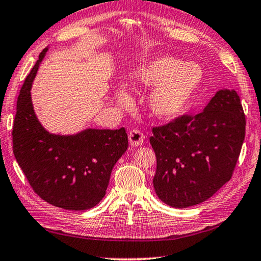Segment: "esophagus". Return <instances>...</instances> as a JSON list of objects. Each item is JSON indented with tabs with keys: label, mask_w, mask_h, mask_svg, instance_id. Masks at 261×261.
Listing matches in <instances>:
<instances>
[{
	"label": "esophagus",
	"mask_w": 261,
	"mask_h": 261,
	"mask_svg": "<svg viewBox=\"0 0 261 261\" xmlns=\"http://www.w3.org/2000/svg\"><path fill=\"white\" fill-rule=\"evenodd\" d=\"M129 142L132 146H139L144 142V135L139 130H131L129 132Z\"/></svg>",
	"instance_id": "34e87169"
}]
</instances>
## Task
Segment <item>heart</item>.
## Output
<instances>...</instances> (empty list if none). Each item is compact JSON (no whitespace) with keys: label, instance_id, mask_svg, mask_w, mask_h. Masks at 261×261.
<instances>
[{"label":"heart","instance_id":"1","mask_svg":"<svg viewBox=\"0 0 261 261\" xmlns=\"http://www.w3.org/2000/svg\"><path fill=\"white\" fill-rule=\"evenodd\" d=\"M203 80V71L193 63L178 58L162 56L142 65L134 73V81L154 89L150 93L149 107L161 118H173L189 106ZM118 100L127 102L125 92L118 93Z\"/></svg>","mask_w":261,"mask_h":261}]
</instances>
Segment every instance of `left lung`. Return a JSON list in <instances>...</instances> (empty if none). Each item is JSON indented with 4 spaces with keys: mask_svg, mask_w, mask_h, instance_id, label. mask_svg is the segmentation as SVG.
<instances>
[{
    "mask_svg": "<svg viewBox=\"0 0 261 261\" xmlns=\"http://www.w3.org/2000/svg\"><path fill=\"white\" fill-rule=\"evenodd\" d=\"M246 119L234 90L217 91L200 114L152 127L157 158L153 188L162 201L185 208L211 198L231 179Z\"/></svg>",
    "mask_w": 261,
    "mask_h": 261,
    "instance_id": "obj_1",
    "label": "left lung"
}]
</instances>
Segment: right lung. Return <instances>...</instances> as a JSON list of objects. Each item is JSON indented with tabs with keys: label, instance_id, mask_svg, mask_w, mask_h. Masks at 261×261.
<instances>
[{
	"label": "right lung",
	"instance_id": "obj_1",
	"mask_svg": "<svg viewBox=\"0 0 261 261\" xmlns=\"http://www.w3.org/2000/svg\"><path fill=\"white\" fill-rule=\"evenodd\" d=\"M48 48L24 81L13 127L15 158L35 192L57 207L84 211L106 196L111 171L127 149L124 127L85 129L76 135L46 131L35 114L31 85Z\"/></svg>",
	"mask_w": 261,
	"mask_h": 261
}]
</instances>
